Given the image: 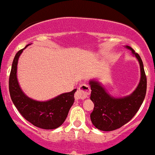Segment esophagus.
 Returning <instances> with one entry per match:
<instances>
[{"label":"esophagus","instance_id":"1","mask_svg":"<svg viewBox=\"0 0 155 155\" xmlns=\"http://www.w3.org/2000/svg\"><path fill=\"white\" fill-rule=\"evenodd\" d=\"M90 92H91V90H90V87L87 84H81L78 87L77 93H75V99L77 100H78V99H84L90 94Z\"/></svg>","mask_w":155,"mask_h":155}]
</instances>
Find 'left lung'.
I'll return each instance as SVG.
<instances>
[{"instance_id":"1","label":"left lung","mask_w":155,"mask_h":155,"mask_svg":"<svg viewBox=\"0 0 155 155\" xmlns=\"http://www.w3.org/2000/svg\"><path fill=\"white\" fill-rule=\"evenodd\" d=\"M125 47L132 52L140 66V81L131 94L124 97H114L99 81L91 79L89 81L92 90L90 99L94 103L90 119L93 124L102 131L117 130L129 122L139 109L146 94L147 79L142 59L133 49L129 46Z\"/></svg>"}]
</instances>
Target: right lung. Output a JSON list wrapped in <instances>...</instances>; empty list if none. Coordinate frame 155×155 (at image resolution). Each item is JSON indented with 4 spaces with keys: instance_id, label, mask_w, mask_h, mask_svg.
<instances>
[{
    "instance_id": "add662e5",
    "label": "right lung",
    "mask_w": 155,
    "mask_h": 155,
    "mask_svg": "<svg viewBox=\"0 0 155 155\" xmlns=\"http://www.w3.org/2000/svg\"><path fill=\"white\" fill-rule=\"evenodd\" d=\"M15 56L9 79V90L12 101L22 117L37 127L53 130L60 127L66 119L68 111L74 102L77 89L69 93H62L47 101H38L26 96L17 79L19 58L28 46Z\"/></svg>"
}]
</instances>
